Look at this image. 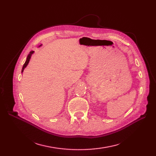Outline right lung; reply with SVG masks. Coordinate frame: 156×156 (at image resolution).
<instances>
[{
  "mask_svg": "<svg viewBox=\"0 0 156 156\" xmlns=\"http://www.w3.org/2000/svg\"><path fill=\"white\" fill-rule=\"evenodd\" d=\"M42 45V44L41 45H40L39 47H41ZM34 53V51H31L30 53H29V54L28 55V56H27V60H26V61H25V64H24V65H23V68H22V70H21V73H23V71H24V69H25V68L27 66V65L29 64V61H30V58H31V56H32V54Z\"/></svg>",
  "mask_w": 156,
  "mask_h": 156,
  "instance_id": "obj_1",
  "label": "right lung"
}]
</instances>
